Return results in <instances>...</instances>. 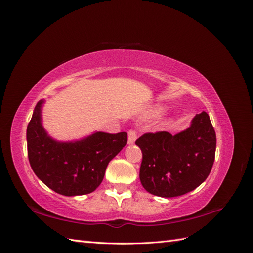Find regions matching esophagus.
Masks as SVG:
<instances>
[{
    "label": "esophagus",
    "mask_w": 253,
    "mask_h": 253,
    "mask_svg": "<svg viewBox=\"0 0 253 253\" xmlns=\"http://www.w3.org/2000/svg\"><path fill=\"white\" fill-rule=\"evenodd\" d=\"M137 138V133L134 129H129L128 133H127V143L128 144H133L135 142Z\"/></svg>",
    "instance_id": "1"
}]
</instances>
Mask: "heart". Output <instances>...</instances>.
Listing matches in <instances>:
<instances>
[{
	"label": "heart",
	"instance_id": "1",
	"mask_svg": "<svg viewBox=\"0 0 253 253\" xmlns=\"http://www.w3.org/2000/svg\"><path fill=\"white\" fill-rule=\"evenodd\" d=\"M167 124H168V122H162V124L159 125V127H165L167 126Z\"/></svg>",
	"mask_w": 253,
	"mask_h": 253
}]
</instances>
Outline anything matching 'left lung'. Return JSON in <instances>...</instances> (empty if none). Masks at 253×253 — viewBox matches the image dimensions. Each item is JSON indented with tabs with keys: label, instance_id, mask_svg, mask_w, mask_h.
<instances>
[{
	"label": "left lung",
	"instance_id": "1",
	"mask_svg": "<svg viewBox=\"0 0 253 253\" xmlns=\"http://www.w3.org/2000/svg\"><path fill=\"white\" fill-rule=\"evenodd\" d=\"M136 144L142 152V187L153 195L175 197L193 191L208 177L215 158L216 135L209 115L203 112L185 131L147 133Z\"/></svg>",
	"mask_w": 253,
	"mask_h": 253
}]
</instances>
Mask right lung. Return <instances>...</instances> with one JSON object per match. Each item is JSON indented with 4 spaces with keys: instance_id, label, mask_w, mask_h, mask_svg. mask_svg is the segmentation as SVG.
<instances>
[{
    "instance_id": "add662e5",
    "label": "right lung",
    "mask_w": 253,
    "mask_h": 253,
    "mask_svg": "<svg viewBox=\"0 0 253 253\" xmlns=\"http://www.w3.org/2000/svg\"><path fill=\"white\" fill-rule=\"evenodd\" d=\"M43 103H37L27 126L30 167L38 178L61 195L91 193L103 180L109 163L126 144L127 134L96 132L77 141H57L43 128Z\"/></svg>"
}]
</instances>
